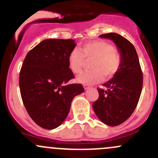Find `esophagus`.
<instances>
[{"label": "esophagus", "instance_id": "1", "mask_svg": "<svg viewBox=\"0 0 158 158\" xmlns=\"http://www.w3.org/2000/svg\"><path fill=\"white\" fill-rule=\"evenodd\" d=\"M89 88H90V86L87 85H84V89H85V90H88V89H89Z\"/></svg>", "mask_w": 158, "mask_h": 158}]
</instances>
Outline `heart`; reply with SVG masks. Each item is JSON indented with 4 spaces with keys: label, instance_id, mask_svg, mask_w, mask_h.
<instances>
[{
    "label": "heart",
    "instance_id": "b5f03b06",
    "mask_svg": "<svg viewBox=\"0 0 158 158\" xmlns=\"http://www.w3.org/2000/svg\"><path fill=\"white\" fill-rule=\"evenodd\" d=\"M78 49H73L68 55V65L75 74L82 73L85 60L92 61L91 71L81 74L77 82L90 85L104 79H110L117 74L122 66V55L117 48L109 42L97 40L84 44Z\"/></svg>",
    "mask_w": 158,
    "mask_h": 158
}]
</instances>
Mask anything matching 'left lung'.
I'll use <instances>...</instances> for the list:
<instances>
[{"instance_id": "obj_1", "label": "left lung", "mask_w": 158, "mask_h": 158, "mask_svg": "<svg viewBox=\"0 0 158 158\" xmlns=\"http://www.w3.org/2000/svg\"><path fill=\"white\" fill-rule=\"evenodd\" d=\"M101 38L112 40L122 55V66L110 80L99 89V97L92 104L94 113L106 125L116 127L125 122L135 110L143 85L139 57L133 44L117 33L103 34Z\"/></svg>"}]
</instances>
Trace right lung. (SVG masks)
Returning <instances> with one entry per match:
<instances>
[{
  "label": "right lung",
  "instance_id": "obj_1",
  "mask_svg": "<svg viewBox=\"0 0 158 158\" xmlns=\"http://www.w3.org/2000/svg\"><path fill=\"white\" fill-rule=\"evenodd\" d=\"M73 39H46L29 51L19 73V89L28 114L39 127L53 129L67 117L73 99L84 92L68 65Z\"/></svg>",
  "mask_w": 158,
  "mask_h": 158
}]
</instances>
